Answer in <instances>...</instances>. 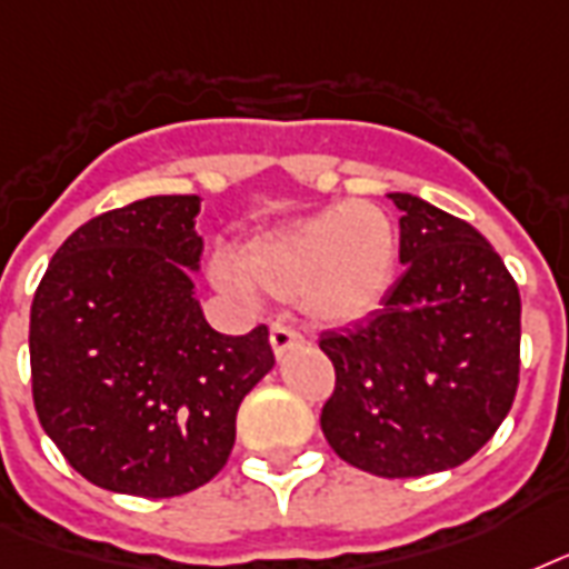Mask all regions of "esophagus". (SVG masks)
Returning <instances> with one entry per match:
<instances>
[{
	"instance_id": "esophagus-1",
	"label": "esophagus",
	"mask_w": 569,
	"mask_h": 569,
	"mask_svg": "<svg viewBox=\"0 0 569 569\" xmlns=\"http://www.w3.org/2000/svg\"><path fill=\"white\" fill-rule=\"evenodd\" d=\"M270 345H272V353H276V359H284V356H288L293 347L302 345V335L293 332V329L284 323H272Z\"/></svg>"
}]
</instances>
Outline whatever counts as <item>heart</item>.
Returning <instances> with one entry per match:
<instances>
[{"instance_id":"heart-1","label":"heart","mask_w":569,"mask_h":569,"mask_svg":"<svg viewBox=\"0 0 569 569\" xmlns=\"http://www.w3.org/2000/svg\"><path fill=\"white\" fill-rule=\"evenodd\" d=\"M219 258L216 284L252 299H299L308 320L350 326L382 306L398 272V228L371 201H341L254 237L237 258Z\"/></svg>"}]
</instances>
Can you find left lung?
<instances>
[{
	"label": "left lung",
	"instance_id": "8db88e82",
	"mask_svg": "<svg viewBox=\"0 0 569 569\" xmlns=\"http://www.w3.org/2000/svg\"><path fill=\"white\" fill-rule=\"evenodd\" d=\"M389 198L407 272L368 320L320 335L335 365L320 427L345 463L418 478L466 463L510 412L522 302L472 224L409 192Z\"/></svg>",
	"mask_w": 569,
	"mask_h": 569
}]
</instances>
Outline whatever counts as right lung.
<instances>
[{
    "label": "right lung",
    "instance_id": "1",
    "mask_svg": "<svg viewBox=\"0 0 569 569\" xmlns=\"http://www.w3.org/2000/svg\"><path fill=\"white\" fill-rule=\"evenodd\" d=\"M198 207V196H151L97 216L34 293V409L103 490L171 499L210 481L234 448L237 409L276 365L267 326L207 323L192 281Z\"/></svg>",
    "mask_w": 569,
    "mask_h": 569
}]
</instances>
